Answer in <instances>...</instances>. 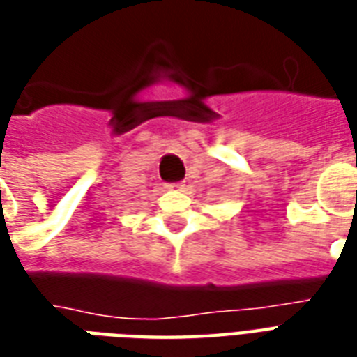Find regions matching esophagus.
<instances>
[{
	"instance_id": "esophagus-1",
	"label": "esophagus",
	"mask_w": 357,
	"mask_h": 357,
	"mask_svg": "<svg viewBox=\"0 0 357 357\" xmlns=\"http://www.w3.org/2000/svg\"><path fill=\"white\" fill-rule=\"evenodd\" d=\"M171 190H178V192H181V190H184V184H182V182H176V184H171Z\"/></svg>"
}]
</instances>
